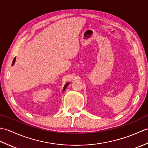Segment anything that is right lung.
I'll return each mask as SVG.
<instances>
[{
	"label": "right lung",
	"mask_w": 148,
	"mask_h": 148,
	"mask_svg": "<svg viewBox=\"0 0 148 148\" xmlns=\"http://www.w3.org/2000/svg\"><path fill=\"white\" fill-rule=\"evenodd\" d=\"M15 60H16V58H14V60H13V62H12V65H14V62H15ZM69 83H67V84H65V85L64 86V89H63V90H64V91H65V88H67V86L69 85Z\"/></svg>",
	"instance_id": "obj_1"
}]
</instances>
